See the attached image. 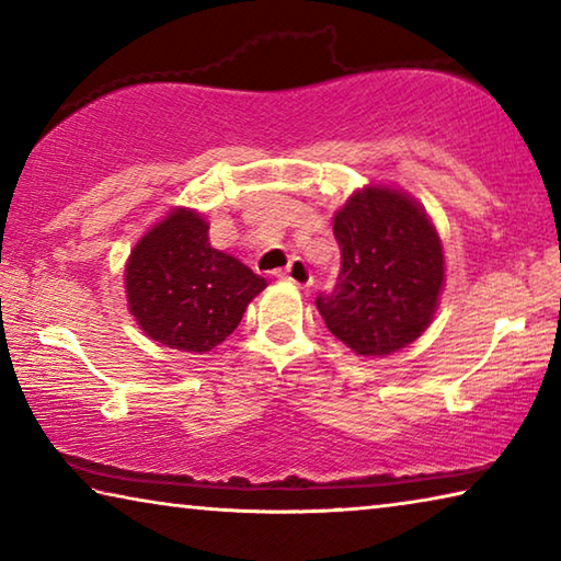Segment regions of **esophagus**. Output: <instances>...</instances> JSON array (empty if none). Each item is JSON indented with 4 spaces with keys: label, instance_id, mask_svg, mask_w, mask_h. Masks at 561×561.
I'll return each instance as SVG.
<instances>
[{
    "label": "esophagus",
    "instance_id": "obj_1",
    "mask_svg": "<svg viewBox=\"0 0 561 561\" xmlns=\"http://www.w3.org/2000/svg\"><path fill=\"white\" fill-rule=\"evenodd\" d=\"M274 277L297 284V287H301V289L309 287V284H311V272H309V267L301 260H291L287 267L279 270V272H274Z\"/></svg>",
    "mask_w": 561,
    "mask_h": 561
}]
</instances>
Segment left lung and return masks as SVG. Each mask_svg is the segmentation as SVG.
<instances>
[{
	"instance_id": "8db88e82",
	"label": "left lung",
	"mask_w": 561,
	"mask_h": 561,
	"mask_svg": "<svg viewBox=\"0 0 561 561\" xmlns=\"http://www.w3.org/2000/svg\"><path fill=\"white\" fill-rule=\"evenodd\" d=\"M334 237L339 282L317 297L327 329L366 358L413 344L445 284L443 242L425 207L393 185H366L336 210Z\"/></svg>"
}]
</instances>
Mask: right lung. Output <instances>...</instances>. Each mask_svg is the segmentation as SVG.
Returning a JSON list of instances; mask_svg holds the SVG:
<instances>
[{
	"mask_svg": "<svg viewBox=\"0 0 561 561\" xmlns=\"http://www.w3.org/2000/svg\"><path fill=\"white\" fill-rule=\"evenodd\" d=\"M210 222L190 207H173L130 250L123 272L128 311L158 344L207 354L232 334L267 287L232 254L210 244Z\"/></svg>",
	"mask_w": 561,
	"mask_h": 561,
	"instance_id": "1",
	"label": "right lung"
}]
</instances>
